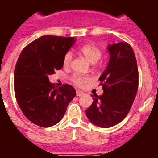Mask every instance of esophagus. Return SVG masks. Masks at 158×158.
<instances>
[{
  "mask_svg": "<svg viewBox=\"0 0 158 158\" xmlns=\"http://www.w3.org/2000/svg\"><path fill=\"white\" fill-rule=\"evenodd\" d=\"M76 94H77V96H83V95H84V93H83V92L79 91V90H78V91H77Z\"/></svg>",
  "mask_w": 158,
  "mask_h": 158,
  "instance_id": "1",
  "label": "esophagus"
}]
</instances>
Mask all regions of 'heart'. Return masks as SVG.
<instances>
[{
    "mask_svg": "<svg viewBox=\"0 0 158 158\" xmlns=\"http://www.w3.org/2000/svg\"><path fill=\"white\" fill-rule=\"evenodd\" d=\"M80 52L85 57L86 59L91 64H95L98 62L101 58L102 53L101 51L97 47L93 44H85L80 47L79 49ZM73 58V54L71 52H67L64 55L63 64L65 66H68L70 64ZM73 81L77 85L81 86L89 81V78L87 77H79L74 76L73 77Z\"/></svg>",
    "mask_w": 158,
    "mask_h": 158,
    "instance_id": "1",
    "label": "heart"
}]
</instances>
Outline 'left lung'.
Returning a JSON list of instances; mask_svg holds the SVG:
<instances>
[{"mask_svg": "<svg viewBox=\"0 0 158 158\" xmlns=\"http://www.w3.org/2000/svg\"><path fill=\"white\" fill-rule=\"evenodd\" d=\"M109 61L99 81L104 93L92 95L93 104L85 111L89 121L108 128L123 119L129 112L139 87V70L133 49L126 42L107 47Z\"/></svg>", "mask_w": 158, "mask_h": 158, "instance_id": "obj_1", "label": "left lung"}]
</instances>
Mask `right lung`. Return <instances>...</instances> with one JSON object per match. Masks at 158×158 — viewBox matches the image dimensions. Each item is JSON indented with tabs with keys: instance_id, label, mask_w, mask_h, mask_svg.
<instances>
[{
	"instance_id": "obj_1",
	"label": "right lung",
	"mask_w": 158,
	"mask_h": 158,
	"mask_svg": "<svg viewBox=\"0 0 158 158\" xmlns=\"http://www.w3.org/2000/svg\"><path fill=\"white\" fill-rule=\"evenodd\" d=\"M74 37L43 35L29 43L19 54L14 71V91L26 118L43 127L58 123L76 96L70 85L55 88L48 76L63 66L64 55Z\"/></svg>"
}]
</instances>
